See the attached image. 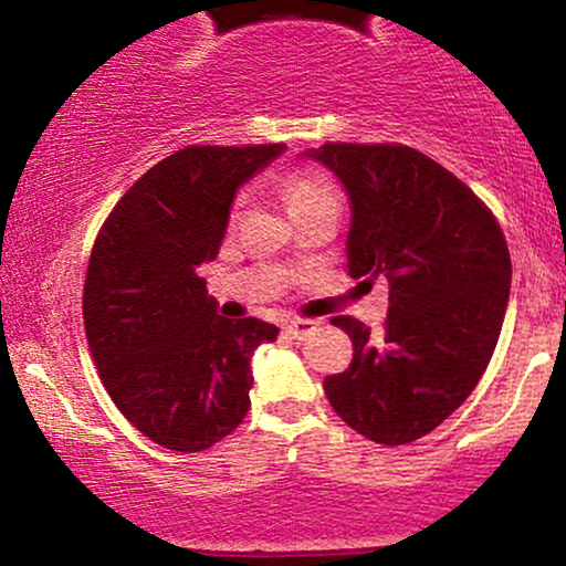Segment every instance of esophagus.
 Instances as JSON below:
<instances>
[{
    "label": "esophagus",
    "instance_id": "esophagus-1",
    "mask_svg": "<svg viewBox=\"0 0 566 566\" xmlns=\"http://www.w3.org/2000/svg\"><path fill=\"white\" fill-rule=\"evenodd\" d=\"M316 327V322L311 319H290L287 324H284V333H287L290 337H295V340H303L305 335H311V329Z\"/></svg>",
    "mask_w": 566,
    "mask_h": 566
}]
</instances>
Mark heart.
Returning <instances> with one entry per match:
<instances>
[{
    "label": "heart",
    "instance_id": "heart-1",
    "mask_svg": "<svg viewBox=\"0 0 566 566\" xmlns=\"http://www.w3.org/2000/svg\"><path fill=\"white\" fill-rule=\"evenodd\" d=\"M282 197L287 201V210L292 218L337 201V193L335 188L329 186V180L314 170H297L287 175L282 184Z\"/></svg>",
    "mask_w": 566,
    "mask_h": 566
}]
</instances>
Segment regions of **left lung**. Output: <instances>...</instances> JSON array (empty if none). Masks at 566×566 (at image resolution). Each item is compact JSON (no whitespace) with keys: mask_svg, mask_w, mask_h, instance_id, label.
Here are the masks:
<instances>
[{"mask_svg":"<svg viewBox=\"0 0 566 566\" xmlns=\"http://www.w3.org/2000/svg\"><path fill=\"white\" fill-rule=\"evenodd\" d=\"M303 157L350 199L348 276L388 282L380 337L335 316L354 359L324 378L329 405L378 444L426 437L469 399L497 346L511 255L495 216L439 161L399 143H324Z\"/></svg>","mask_w":566,"mask_h":566,"instance_id":"left-lung-1","label":"left lung"}]
</instances>
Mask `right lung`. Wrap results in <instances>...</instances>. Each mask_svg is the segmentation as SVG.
<instances>
[{"label":"right lung","mask_w":566,"mask_h":566,"mask_svg":"<svg viewBox=\"0 0 566 566\" xmlns=\"http://www.w3.org/2000/svg\"><path fill=\"white\" fill-rule=\"evenodd\" d=\"M284 151L186 146L129 186L84 279V333L103 386L143 437L175 452L218 444L250 409L261 319H226L199 265L216 261L239 186Z\"/></svg>","instance_id":"1"}]
</instances>
